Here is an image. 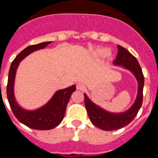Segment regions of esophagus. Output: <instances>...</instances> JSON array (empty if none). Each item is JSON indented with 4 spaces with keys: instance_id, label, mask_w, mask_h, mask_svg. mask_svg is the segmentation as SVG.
<instances>
[{
    "instance_id": "1",
    "label": "esophagus",
    "mask_w": 158,
    "mask_h": 158,
    "mask_svg": "<svg viewBox=\"0 0 158 158\" xmlns=\"http://www.w3.org/2000/svg\"><path fill=\"white\" fill-rule=\"evenodd\" d=\"M85 89V85H84L83 83H81V82H78L77 84V90H82V89Z\"/></svg>"
}]
</instances>
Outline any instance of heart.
I'll list each match as a JSON object with an SVG mask.
<instances>
[{
  "label": "heart",
  "instance_id": "obj_1",
  "mask_svg": "<svg viewBox=\"0 0 158 158\" xmlns=\"http://www.w3.org/2000/svg\"><path fill=\"white\" fill-rule=\"evenodd\" d=\"M95 54H96V56H106V57H110L111 55V52L108 51H106L105 49L104 48H98L95 50L94 51Z\"/></svg>",
  "mask_w": 158,
  "mask_h": 158
}]
</instances>
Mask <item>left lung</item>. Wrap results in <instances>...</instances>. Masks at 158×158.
Instances as JSON below:
<instances>
[{"label": "left lung", "mask_w": 158, "mask_h": 158, "mask_svg": "<svg viewBox=\"0 0 158 158\" xmlns=\"http://www.w3.org/2000/svg\"><path fill=\"white\" fill-rule=\"evenodd\" d=\"M118 54L113 61L115 65L127 69L136 78L138 81V93L134 104L129 109L123 112H110L93 103L89 96L84 93L85 104L92 123L104 131L120 129L132 122L142 107L144 87V76L138 60L124 47L118 45Z\"/></svg>", "instance_id": "obj_1"}]
</instances>
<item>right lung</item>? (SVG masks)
Wrapping results in <instances>:
<instances>
[{
    "label": "right lung",
    "instance_id": "1",
    "mask_svg": "<svg viewBox=\"0 0 158 158\" xmlns=\"http://www.w3.org/2000/svg\"><path fill=\"white\" fill-rule=\"evenodd\" d=\"M52 42H43L25 48L13 60L8 73L7 97L10 107L18 120L28 127L40 131L51 130L58 126L65 116V109L76 85L60 89L53 95L51 100L42 107L35 110H27L18 104L14 94V85L16 70L22 60L36 51L44 49Z\"/></svg>",
    "mask_w": 158,
    "mask_h": 158
}]
</instances>
